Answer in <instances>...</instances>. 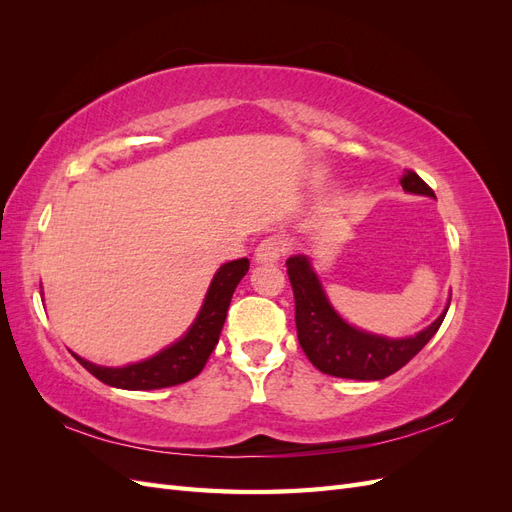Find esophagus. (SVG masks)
I'll return each instance as SVG.
<instances>
[{"label": "esophagus", "instance_id": "esophagus-1", "mask_svg": "<svg viewBox=\"0 0 512 512\" xmlns=\"http://www.w3.org/2000/svg\"><path fill=\"white\" fill-rule=\"evenodd\" d=\"M288 250H290L288 239L280 237V235H273V237H267L258 243L254 258H256V262H267L269 265V262H277L280 258H284Z\"/></svg>", "mask_w": 512, "mask_h": 512}]
</instances>
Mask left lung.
<instances>
[{
  "instance_id": "8db88e82",
  "label": "left lung",
  "mask_w": 512,
  "mask_h": 512,
  "mask_svg": "<svg viewBox=\"0 0 512 512\" xmlns=\"http://www.w3.org/2000/svg\"><path fill=\"white\" fill-rule=\"evenodd\" d=\"M399 183L406 192L436 198L433 190L414 170H406ZM286 265L294 294V320H297L299 344L316 369L335 378L382 380L395 374L436 335L448 312L446 307L436 322L408 339H386L363 333L335 314L305 256H292L286 260Z\"/></svg>"
}]
</instances>
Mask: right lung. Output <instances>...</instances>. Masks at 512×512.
Segmentation results:
<instances>
[{
	"label": "right lung",
	"instance_id": "right-lung-1",
	"mask_svg": "<svg viewBox=\"0 0 512 512\" xmlns=\"http://www.w3.org/2000/svg\"><path fill=\"white\" fill-rule=\"evenodd\" d=\"M247 271H250L247 258L232 260L220 267L209 286L205 305L188 335L179 339L175 346L151 356V359L128 367H98L81 359V356H76V361L100 382L128 391L164 389V386H175L196 378L203 371L215 344H218L232 292Z\"/></svg>",
	"mask_w": 512,
	"mask_h": 512
}]
</instances>
